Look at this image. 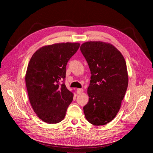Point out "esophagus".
<instances>
[{
	"label": "esophagus",
	"mask_w": 153,
	"mask_h": 153,
	"mask_svg": "<svg viewBox=\"0 0 153 153\" xmlns=\"http://www.w3.org/2000/svg\"><path fill=\"white\" fill-rule=\"evenodd\" d=\"M76 92L77 94H81L83 93V89H77L76 90Z\"/></svg>",
	"instance_id": "esophagus-1"
}]
</instances>
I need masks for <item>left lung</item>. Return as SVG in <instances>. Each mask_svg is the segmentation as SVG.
<instances>
[{
  "instance_id": "1",
  "label": "left lung",
  "mask_w": 153,
  "mask_h": 153,
  "mask_svg": "<svg viewBox=\"0 0 153 153\" xmlns=\"http://www.w3.org/2000/svg\"><path fill=\"white\" fill-rule=\"evenodd\" d=\"M80 50L91 74L84 114L91 124L105 125L118 114L128 88L125 59L114 46L101 41L85 42Z\"/></svg>"
}]
</instances>
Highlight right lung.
<instances>
[{
	"instance_id": "1",
	"label": "right lung",
	"mask_w": 153,
	"mask_h": 153,
	"mask_svg": "<svg viewBox=\"0 0 153 153\" xmlns=\"http://www.w3.org/2000/svg\"><path fill=\"white\" fill-rule=\"evenodd\" d=\"M79 46L78 43L47 45L31 58L25 83L31 105L42 121L54 124L66 116L74 97L64 83L66 65Z\"/></svg>"
}]
</instances>
